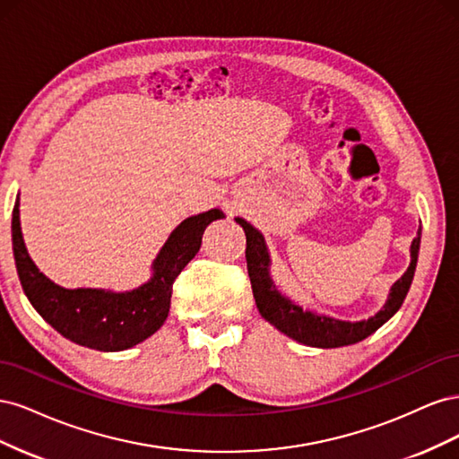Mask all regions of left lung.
Segmentation results:
<instances>
[{"instance_id": "8db88e82", "label": "left lung", "mask_w": 459, "mask_h": 459, "mask_svg": "<svg viewBox=\"0 0 459 459\" xmlns=\"http://www.w3.org/2000/svg\"><path fill=\"white\" fill-rule=\"evenodd\" d=\"M235 221H238L247 235V270L248 277H251L253 295L260 316L275 329H280L283 335L300 344L317 346V349H337V346L359 342L377 331L383 324H386L400 310L402 302H404L413 281L415 266H418L421 228L418 230V238L411 241L410 247V266L406 273L391 287L385 307L375 316L362 319V322H344V319H337L327 314L304 310L289 297L281 295L270 275L272 260L264 235L243 218H235Z\"/></svg>"}]
</instances>
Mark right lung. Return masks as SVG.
<instances>
[{
  "label": "right lung",
  "mask_w": 459,
  "mask_h": 459,
  "mask_svg": "<svg viewBox=\"0 0 459 459\" xmlns=\"http://www.w3.org/2000/svg\"><path fill=\"white\" fill-rule=\"evenodd\" d=\"M220 218H226L220 208L186 218L152 260L151 280L132 290L66 289L53 283L38 270L26 251L21 231L19 197L11 220L13 255L24 295L53 329L80 346L101 352H118L143 342L160 329L170 312L172 283L187 262L199 253L206 226Z\"/></svg>",
  "instance_id": "add662e5"
}]
</instances>
